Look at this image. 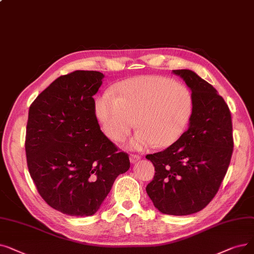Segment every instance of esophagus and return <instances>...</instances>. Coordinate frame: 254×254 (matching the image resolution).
I'll return each mask as SVG.
<instances>
[{
    "mask_svg": "<svg viewBox=\"0 0 254 254\" xmlns=\"http://www.w3.org/2000/svg\"><path fill=\"white\" fill-rule=\"evenodd\" d=\"M139 160H140V157L138 156V154H130V156H129V162L131 164L137 163Z\"/></svg>",
    "mask_w": 254,
    "mask_h": 254,
    "instance_id": "1",
    "label": "esophagus"
}]
</instances>
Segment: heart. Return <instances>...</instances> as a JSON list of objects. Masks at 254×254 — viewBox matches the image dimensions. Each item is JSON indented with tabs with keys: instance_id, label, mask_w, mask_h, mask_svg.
<instances>
[{
	"instance_id": "heart-1",
	"label": "heart",
	"mask_w": 254,
	"mask_h": 254,
	"mask_svg": "<svg viewBox=\"0 0 254 254\" xmlns=\"http://www.w3.org/2000/svg\"><path fill=\"white\" fill-rule=\"evenodd\" d=\"M117 96L106 91L95 101V116L104 134L124 140L140 127L127 146L143 150L170 146L186 131L193 113V97L185 85L159 75H142L118 83Z\"/></svg>"
}]
</instances>
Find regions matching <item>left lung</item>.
I'll return each instance as SVG.
<instances>
[{
    "mask_svg": "<svg viewBox=\"0 0 254 254\" xmlns=\"http://www.w3.org/2000/svg\"><path fill=\"white\" fill-rule=\"evenodd\" d=\"M172 72L191 90L193 113L179 141L146 156L156 170L146 192L161 213L185 216L201 211L218 192L233 154V124L211 84L190 69Z\"/></svg>",
    "mask_w": 254,
    "mask_h": 254,
    "instance_id": "obj_1",
    "label": "left lung"
}]
</instances>
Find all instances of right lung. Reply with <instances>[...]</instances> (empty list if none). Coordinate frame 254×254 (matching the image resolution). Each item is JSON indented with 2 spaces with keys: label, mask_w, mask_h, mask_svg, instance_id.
Instances as JSON below:
<instances>
[{
  "label": "right lung",
  "mask_w": 254,
  "mask_h": 254,
  "mask_svg": "<svg viewBox=\"0 0 254 254\" xmlns=\"http://www.w3.org/2000/svg\"><path fill=\"white\" fill-rule=\"evenodd\" d=\"M104 74L75 70L59 76L29 109L27 163L40 196L57 211L86 217L100 209L129 160L100 128L93 95Z\"/></svg>",
  "instance_id": "obj_1"
}]
</instances>
